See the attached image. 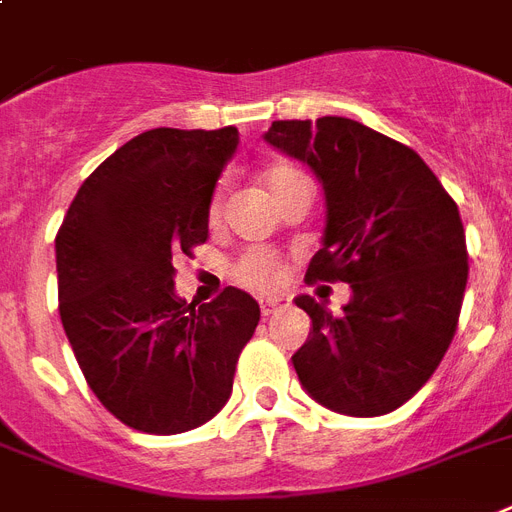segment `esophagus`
Segmentation results:
<instances>
[{
	"mask_svg": "<svg viewBox=\"0 0 512 512\" xmlns=\"http://www.w3.org/2000/svg\"><path fill=\"white\" fill-rule=\"evenodd\" d=\"M286 305V302H284V299H273V297H270V299H260V310H263V315H265V318H268V315H273V313H278V310H281V307H284Z\"/></svg>",
	"mask_w": 512,
	"mask_h": 512,
	"instance_id": "1",
	"label": "esophagus"
}]
</instances>
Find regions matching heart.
Returning a JSON list of instances; mask_svg holds the SVG:
<instances>
[{"instance_id": "heart-1", "label": "heart", "mask_w": 512, "mask_h": 512, "mask_svg": "<svg viewBox=\"0 0 512 512\" xmlns=\"http://www.w3.org/2000/svg\"><path fill=\"white\" fill-rule=\"evenodd\" d=\"M263 184L268 186L270 194H278L286 186L310 184V181H307L302 170L289 165V162H276V165H270L263 173ZM220 215H223V189L215 191L213 199H210V207H207V218H210L213 226L220 220ZM231 273H234L239 284L249 286V289H268V286H273L278 281V263L273 260V255H268L263 249H249V252H244L236 260Z\"/></svg>"}]
</instances>
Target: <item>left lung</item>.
Segmentation results:
<instances>
[{
  "label": "left lung",
  "instance_id": "left-lung-1",
  "mask_svg": "<svg viewBox=\"0 0 512 512\" xmlns=\"http://www.w3.org/2000/svg\"><path fill=\"white\" fill-rule=\"evenodd\" d=\"M265 141L310 165L326 194L323 247L305 281H344L331 315L297 297L313 331L292 363L323 407L373 418L405 405L458 331L468 249L455 199L413 149L350 118L273 120Z\"/></svg>",
  "mask_w": 512,
  "mask_h": 512
}]
</instances>
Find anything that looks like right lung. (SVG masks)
I'll use <instances>...</instances> for the list:
<instances>
[{
  "mask_svg": "<svg viewBox=\"0 0 512 512\" xmlns=\"http://www.w3.org/2000/svg\"><path fill=\"white\" fill-rule=\"evenodd\" d=\"M236 147L234 126L144 131L83 181L54 239L62 328L83 378L144 434H184L220 413L260 321L242 289L194 307L173 286V257L207 242Z\"/></svg>",
  "mask_w": 512,
  "mask_h": 512,
  "instance_id": "add662e5",
  "label": "right lung"
}]
</instances>
